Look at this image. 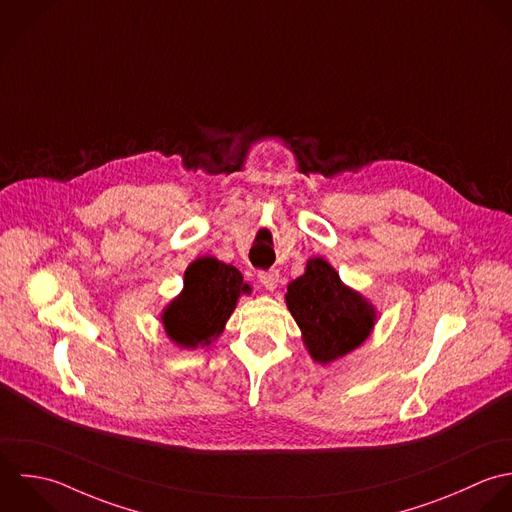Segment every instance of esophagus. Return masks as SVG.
<instances>
[{"instance_id":"obj_1","label":"esophagus","mask_w":512,"mask_h":512,"mask_svg":"<svg viewBox=\"0 0 512 512\" xmlns=\"http://www.w3.org/2000/svg\"><path fill=\"white\" fill-rule=\"evenodd\" d=\"M278 278H280L278 270L258 272V280H260V284H262L266 290H276V286H278Z\"/></svg>"}]
</instances>
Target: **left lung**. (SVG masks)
Segmentation results:
<instances>
[{"instance_id":"obj_1","label":"left lung","mask_w":512,"mask_h":512,"mask_svg":"<svg viewBox=\"0 0 512 512\" xmlns=\"http://www.w3.org/2000/svg\"><path fill=\"white\" fill-rule=\"evenodd\" d=\"M286 306L310 357L328 365L357 349L373 332L375 306L341 282L324 258H310L306 272L288 284Z\"/></svg>"}]
</instances>
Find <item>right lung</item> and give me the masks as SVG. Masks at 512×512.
<instances>
[{
	"mask_svg": "<svg viewBox=\"0 0 512 512\" xmlns=\"http://www.w3.org/2000/svg\"><path fill=\"white\" fill-rule=\"evenodd\" d=\"M250 292L238 268L200 256L188 264L182 292L161 312L165 334L182 349L210 345L224 332L240 296Z\"/></svg>",
	"mask_w": 512,
	"mask_h": 512,
	"instance_id": "1",
	"label": "right lung"
}]
</instances>
